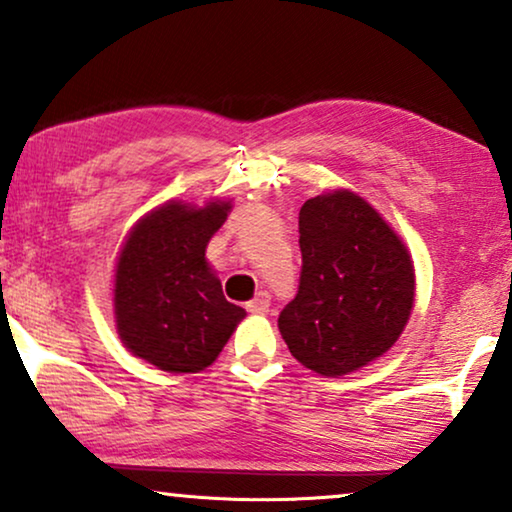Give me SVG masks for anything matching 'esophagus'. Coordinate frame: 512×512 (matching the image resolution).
I'll return each mask as SVG.
<instances>
[{"instance_id": "1", "label": "esophagus", "mask_w": 512, "mask_h": 512, "mask_svg": "<svg viewBox=\"0 0 512 512\" xmlns=\"http://www.w3.org/2000/svg\"><path fill=\"white\" fill-rule=\"evenodd\" d=\"M269 306H271V294L262 290V292L255 294L253 301H248L246 308L250 313H266V311H269Z\"/></svg>"}]
</instances>
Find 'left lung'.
Returning <instances> with one entry per match:
<instances>
[{
  "label": "left lung",
  "instance_id": "1",
  "mask_svg": "<svg viewBox=\"0 0 512 512\" xmlns=\"http://www.w3.org/2000/svg\"><path fill=\"white\" fill-rule=\"evenodd\" d=\"M299 290L278 318L306 369L345 376L394 345L415 301L406 246L369 201L334 190L299 211Z\"/></svg>",
  "mask_w": 512,
  "mask_h": 512
}]
</instances>
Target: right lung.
Returning <instances> with one entry per match:
<instances>
[{
  "label": "right lung",
  "mask_w": 512,
  "mask_h": 512,
  "mask_svg": "<svg viewBox=\"0 0 512 512\" xmlns=\"http://www.w3.org/2000/svg\"><path fill=\"white\" fill-rule=\"evenodd\" d=\"M227 201L192 208L171 201L146 215L115 266V325L136 357L169 373H197L215 362L243 315L206 264Z\"/></svg>",
  "instance_id": "right-lung-1"
}]
</instances>
